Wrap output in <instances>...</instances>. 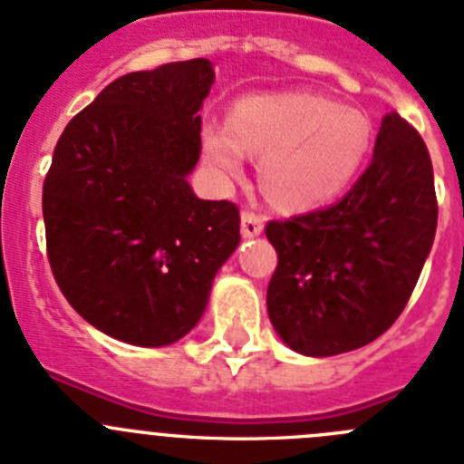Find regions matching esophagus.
Here are the masks:
<instances>
[{
	"mask_svg": "<svg viewBox=\"0 0 464 464\" xmlns=\"http://www.w3.org/2000/svg\"><path fill=\"white\" fill-rule=\"evenodd\" d=\"M264 231V217L255 215L252 209H245L243 215H240V233L245 237H255Z\"/></svg>",
	"mask_w": 464,
	"mask_h": 464,
	"instance_id": "1",
	"label": "esophagus"
}]
</instances>
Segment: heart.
<instances>
[{"instance_id":"obj_1","label":"heart","mask_w":464,"mask_h":464,"mask_svg":"<svg viewBox=\"0 0 464 464\" xmlns=\"http://www.w3.org/2000/svg\"><path fill=\"white\" fill-rule=\"evenodd\" d=\"M372 126L362 111L313 92H259L236 104L231 123H208L203 149L219 177L237 179L247 154L261 156V182L276 203H329L360 170Z\"/></svg>"}]
</instances>
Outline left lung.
Listing matches in <instances>:
<instances>
[{
    "label": "left lung",
    "mask_w": 464,
    "mask_h": 464,
    "mask_svg": "<svg viewBox=\"0 0 464 464\" xmlns=\"http://www.w3.org/2000/svg\"><path fill=\"white\" fill-rule=\"evenodd\" d=\"M437 212L425 142L392 111L372 163L343 198L266 224L277 252L266 294L277 336L294 353L332 357L388 332L432 249Z\"/></svg>",
    "instance_id": "left-lung-1"
}]
</instances>
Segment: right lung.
Listing matches in <instances>:
<instances>
[{
    "mask_svg": "<svg viewBox=\"0 0 464 464\" xmlns=\"http://www.w3.org/2000/svg\"><path fill=\"white\" fill-rule=\"evenodd\" d=\"M205 58L130 72L67 123L44 179L48 264L72 308L107 336L160 348L203 317L240 243V212L187 182L200 156Z\"/></svg>",
    "mask_w": 464,
    "mask_h": 464,
    "instance_id": "1",
    "label": "right lung"
}]
</instances>
